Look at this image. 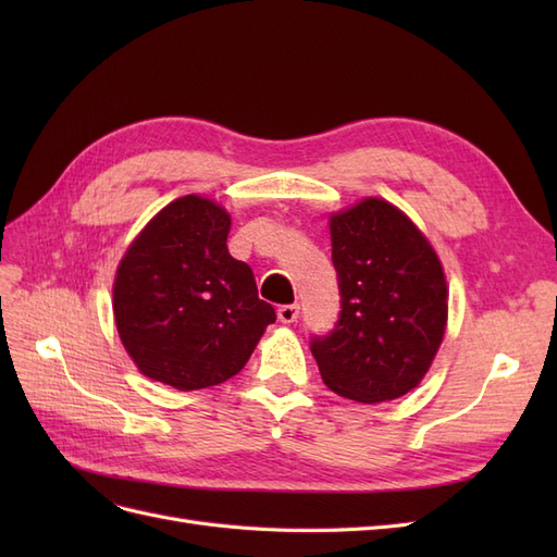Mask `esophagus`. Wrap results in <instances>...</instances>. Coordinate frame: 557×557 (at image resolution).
Masks as SVG:
<instances>
[{"instance_id": "34e87169", "label": "esophagus", "mask_w": 557, "mask_h": 557, "mask_svg": "<svg viewBox=\"0 0 557 557\" xmlns=\"http://www.w3.org/2000/svg\"><path fill=\"white\" fill-rule=\"evenodd\" d=\"M297 318H299V305H283V307H278V320H281V323L290 325V323H295Z\"/></svg>"}]
</instances>
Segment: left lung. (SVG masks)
<instances>
[{
  "label": "left lung",
  "mask_w": 557,
  "mask_h": 557,
  "mask_svg": "<svg viewBox=\"0 0 557 557\" xmlns=\"http://www.w3.org/2000/svg\"><path fill=\"white\" fill-rule=\"evenodd\" d=\"M342 315L311 342L332 393L362 404L407 395L430 372L448 323L440 256L411 218L381 197L330 213Z\"/></svg>",
  "instance_id": "8db88e82"
}]
</instances>
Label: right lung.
Instances as JSON below:
<instances>
[{
  "label": "right lung",
  "mask_w": 557,
  "mask_h": 557,
  "mask_svg": "<svg viewBox=\"0 0 557 557\" xmlns=\"http://www.w3.org/2000/svg\"><path fill=\"white\" fill-rule=\"evenodd\" d=\"M232 218L201 195L160 209L127 246L113 281L117 336L139 372L176 391L239 374L274 307L227 250Z\"/></svg>",
  "instance_id": "1"
}]
</instances>
